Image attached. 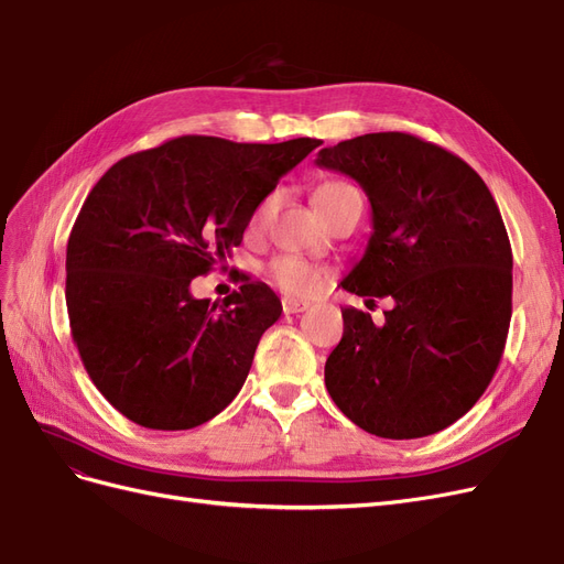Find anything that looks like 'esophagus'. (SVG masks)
<instances>
[{"label": "esophagus", "instance_id": "34e87169", "mask_svg": "<svg viewBox=\"0 0 564 564\" xmlns=\"http://www.w3.org/2000/svg\"><path fill=\"white\" fill-rule=\"evenodd\" d=\"M305 308H308V303L305 301H299V299H282V311L286 313V315H294V313H303Z\"/></svg>", "mask_w": 564, "mask_h": 564}]
</instances>
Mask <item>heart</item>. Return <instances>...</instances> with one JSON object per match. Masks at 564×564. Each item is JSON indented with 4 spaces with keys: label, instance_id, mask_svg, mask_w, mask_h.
Returning <instances> with one entry per match:
<instances>
[{
    "label": "heart",
    "instance_id": "b5f03b06",
    "mask_svg": "<svg viewBox=\"0 0 564 564\" xmlns=\"http://www.w3.org/2000/svg\"><path fill=\"white\" fill-rule=\"evenodd\" d=\"M346 187H350V185L340 183V181L322 183L315 191V207L322 209L324 204L329 202L332 195L346 191ZM272 207H275V195L265 197L259 204V207H256L253 218H251L253 226H261L263 220L270 216ZM265 278L270 280L272 286H278L282 294L296 296V299L313 296L319 289V282H322V275H319V270L315 265H311L305 259H299V256H292V253L278 256L275 261H270L268 268H265Z\"/></svg>",
    "mask_w": 564,
    "mask_h": 564
}]
</instances>
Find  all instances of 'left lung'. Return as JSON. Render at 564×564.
Masks as SVG:
<instances>
[{"label":"left lung","mask_w":564,"mask_h":564,"mask_svg":"<svg viewBox=\"0 0 564 564\" xmlns=\"http://www.w3.org/2000/svg\"><path fill=\"white\" fill-rule=\"evenodd\" d=\"M362 185L373 232L340 286L390 296L383 327L357 308L324 383L362 431L412 440L447 429L480 400L506 348L513 251L473 166L412 133H365L317 152Z\"/></svg>","instance_id":"1"}]
</instances>
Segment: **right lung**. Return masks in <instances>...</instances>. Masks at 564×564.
<instances>
[{
  "mask_svg": "<svg viewBox=\"0 0 564 564\" xmlns=\"http://www.w3.org/2000/svg\"><path fill=\"white\" fill-rule=\"evenodd\" d=\"M319 143L181 135L94 185L67 240L65 303L84 369L119 414L187 431L235 400L282 303L247 282L218 305L191 282L242 242L256 207Z\"/></svg>",
  "mask_w": 564,
  "mask_h": 564,
  "instance_id": "obj_1",
  "label": "right lung"
}]
</instances>
